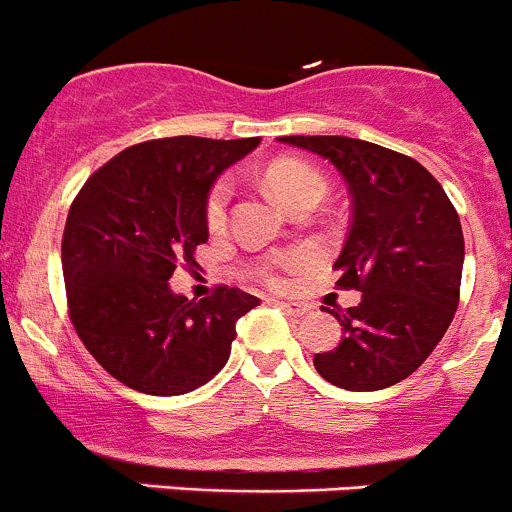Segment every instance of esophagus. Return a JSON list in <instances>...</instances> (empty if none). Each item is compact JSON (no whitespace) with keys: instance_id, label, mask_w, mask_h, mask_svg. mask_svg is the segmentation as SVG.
<instances>
[{"instance_id":"obj_1","label":"esophagus","mask_w":512,"mask_h":512,"mask_svg":"<svg viewBox=\"0 0 512 512\" xmlns=\"http://www.w3.org/2000/svg\"><path fill=\"white\" fill-rule=\"evenodd\" d=\"M281 309L286 311L289 316H304L306 311H309V306L301 304V301H279Z\"/></svg>"}]
</instances>
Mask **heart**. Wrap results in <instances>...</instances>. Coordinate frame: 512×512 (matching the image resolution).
Wrapping results in <instances>:
<instances>
[{
    "mask_svg": "<svg viewBox=\"0 0 512 512\" xmlns=\"http://www.w3.org/2000/svg\"><path fill=\"white\" fill-rule=\"evenodd\" d=\"M266 186L269 191L279 198V203H284L286 208H296L304 201H321L326 196V180L319 170H314L311 165L301 163L294 158H281L266 168L264 173ZM228 203H231V183L226 178L216 180L208 191L206 198V223L208 228H221L226 223ZM264 281L269 284H279V271L266 269Z\"/></svg>",
    "mask_w": 512,
    "mask_h": 512,
    "instance_id": "obj_1",
    "label": "heart"
}]
</instances>
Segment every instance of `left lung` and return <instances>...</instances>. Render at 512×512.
Masks as SVG:
<instances>
[{
    "label": "left lung",
    "instance_id": "1",
    "mask_svg": "<svg viewBox=\"0 0 512 512\" xmlns=\"http://www.w3.org/2000/svg\"><path fill=\"white\" fill-rule=\"evenodd\" d=\"M347 180L352 226L334 269L339 289L362 291L334 309L342 344L314 354L326 382L374 392L410 377L432 354L460 301L465 238L442 186L415 158L344 135H286Z\"/></svg>",
    "mask_w": 512,
    "mask_h": 512
}]
</instances>
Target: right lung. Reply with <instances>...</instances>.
Here are the masks:
<instances>
[{"label":"right lung","instance_id":"obj_1","mask_svg":"<svg viewBox=\"0 0 512 512\" xmlns=\"http://www.w3.org/2000/svg\"><path fill=\"white\" fill-rule=\"evenodd\" d=\"M261 138L196 135L125 148L87 178L62 236V274L77 337L107 374L155 397L186 394L228 362L236 321L259 299L218 286L201 301L170 291L208 241L213 180Z\"/></svg>","mask_w":512,"mask_h":512}]
</instances>
